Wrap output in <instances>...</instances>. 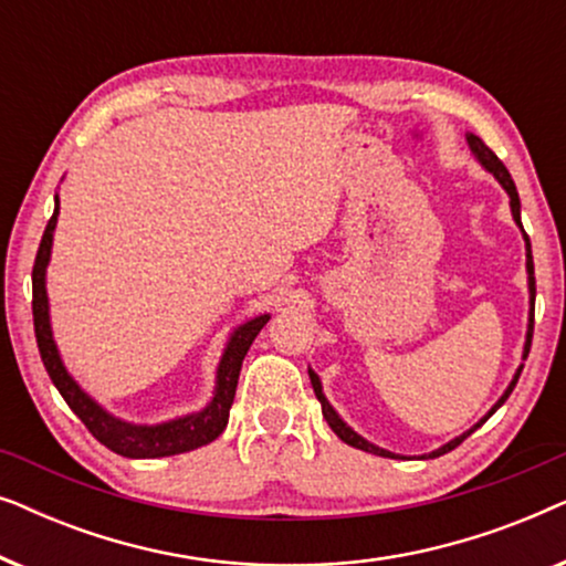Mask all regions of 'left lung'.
<instances>
[{
  "mask_svg": "<svg viewBox=\"0 0 566 566\" xmlns=\"http://www.w3.org/2000/svg\"><path fill=\"white\" fill-rule=\"evenodd\" d=\"M467 144H469V149H471V154H474V159L479 161V165H482L486 172L490 175H494V180H497L500 185H502V190L507 192V198H510V213H513V221H515V227L523 231V221H521V198H517V190H515V182H513V177H510V172L505 169V165H502V161L497 159V154H494L490 146H486L482 138L479 136H474V134H467ZM523 242H525V273H528V327H525V343H523V360L528 358V350H531V337H533V304H536V277H533V254H531V239H528V234H525L523 231ZM521 370H523V363L521 366H517V370H515V376H513V381L507 384V389L502 391V397L494 401L492 405V409L490 412H486L482 420L479 422H474L471 424V428L467 430V432H461V436H455L453 440H448V443H443L440 448H436V451H430V453H422L420 459H438V455H443V453H448V451H453L455 446H461L463 440H467L471 432H474L476 428H482V424L490 420V417L497 412V409L505 405V399L510 397V394H513V389H515V384H517V378H521ZM308 378H312V386H314V394H316V399H319V405H322V415H324V420L329 422V428L335 430V436L339 438V440H345L347 446H353V448H360V451H366V453H374V455H384V459H407V455H401V453H391V451H386V448H381V446H376V443H370V440H366L360 436V432H355L350 424H347L343 417H339V412L335 407L329 405V399L324 397V386H322V378L316 376V370L308 366Z\"/></svg>",
  "mask_w": 566,
  "mask_h": 566,
  "instance_id": "obj_1",
  "label": "left lung"
}]
</instances>
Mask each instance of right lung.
<instances>
[{
  "instance_id": "add662e5",
  "label": "right lung",
  "mask_w": 566,
  "mask_h": 566,
  "mask_svg": "<svg viewBox=\"0 0 566 566\" xmlns=\"http://www.w3.org/2000/svg\"><path fill=\"white\" fill-rule=\"evenodd\" d=\"M59 223V196L53 198V216L49 227L43 231L41 247H38L35 265H33V322H35V339L38 350H41L43 366L49 370L53 386H56L61 397L72 412L87 424V430L95 436L99 443L111 448L113 453L126 455V459H161V455H177L196 451L200 446H208L216 440L227 428L229 409L234 405L239 370H242V360L254 337L260 329L270 322V314L252 316L231 329V335L223 345V353L216 366V381H213V397L208 405L198 412H188L165 422H130L123 417L107 412L95 397H90L82 389L80 381L69 374L61 358L56 339H53L51 327V306H49V291H45V273H49L51 250H53V231Z\"/></svg>"
}]
</instances>
